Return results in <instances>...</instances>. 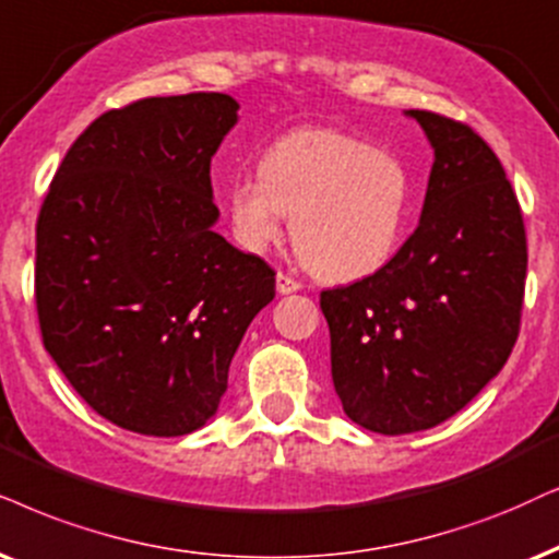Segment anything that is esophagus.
I'll return each mask as SVG.
<instances>
[{
  "mask_svg": "<svg viewBox=\"0 0 559 559\" xmlns=\"http://www.w3.org/2000/svg\"><path fill=\"white\" fill-rule=\"evenodd\" d=\"M275 288H278V294H294L299 292L301 284L296 278H292L288 273H278L275 275Z\"/></svg>",
  "mask_w": 559,
  "mask_h": 559,
  "instance_id": "esophagus-1",
  "label": "esophagus"
}]
</instances>
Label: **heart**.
Instances as JSON below:
<instances>
[{"instance_id":"heart-1","label":"heart","mask_w":559,"mask_h":559,"mask_svg":"<svg viewBox=\"0 0 559 559\" xmlns=\"http://www.w3.org/2000/svg\"><path fill=\"white\" fill-rule=\"evenodd\" d=\"M407 173L390 152L335 129H296L267 146L260 175L231 182L235 237L252 252L292 239L324 278H358L386 263L405 227Z\"/></svg>"}]
</instances>
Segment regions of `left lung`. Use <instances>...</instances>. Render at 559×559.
<instances>
[{"label": "left lung", "instance_id": "obj_1", "mask_svg": "<svg viewBox=\"0 0 559 559\" xmlns=\"http://www.w3.org/2000/svg\"><path fill=\"white\" fill-rule=\"evenodd\" d=\"M433 146L418 229L320 307L345 415L402 436L449 420L503 369L521 330L526 229L511 180L467 123L407 110Z\"/></svg>", "mask_w": 559, "mask_h": 559}]
</instances>
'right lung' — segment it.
<instances>
[{"label":"right lung","instance_id":"obj_1","mask_svg":"<svg viewBox=\"0 0 559 559\" xmlns=\"http://www.w3.org/2000/svg\"><path fill=\"white\" fill-rule=\"evenodd\" d=\"M222 92L144 97L69 146L35 224V309L46 350L118 428L193 433L227 392L275 271L214 224L211 157L237 123Z\"/></svg>","mask_w":559,"mask_h":559}]
</instances>
